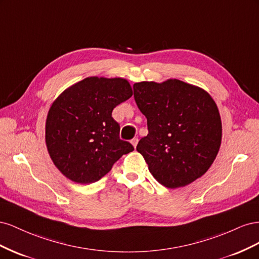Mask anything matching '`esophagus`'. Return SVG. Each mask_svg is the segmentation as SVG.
<instances>
[{"label":"esophagus","mask_w":259,"mask_h":259,"mask_svg":"<svg viewBox=\"0 0 259 259\" xmlns=\"http://www.w3.org/2000/svg\"><path fill=\"white\" fill-rule=\"evenodd\" d=\"M131 144L134 146V148H136V146H137V144H138V139L137 138H134V139H132L131 140Z\"/></svg>","instance_id":"obj_1"}]
</instances>
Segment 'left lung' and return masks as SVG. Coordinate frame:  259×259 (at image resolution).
Instances as JSON below:
<instances>
[{"instance_id":"8db88e82","label":"left lung","mask_w":259,"mask_h":259,"mask_svg":"<svg viewBox=\"0 0 259 259\" xmlns=\"http://www.w3.org/2000/svg\"><path fill=\"white\" fill-rule=\"evenodd\" d=\"M133 88L149 132L136 150L152 176L175 189L204 175L216 159L223 132L221 114L209 94L176 79L138 82Z\"/></svg>"}]
</instances>
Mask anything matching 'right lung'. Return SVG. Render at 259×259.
<instances>
[{
	"instance_id": "obj_1",
	"label": "right lung",
	"mask_w": 259,
	"mask_h": 259,
	"mask_svg": "<svg viewBox=\"0 0 259 259\" xmlns=\"http://www.w3.org/2000/svg\"><path fill=\"white\" fill-rule=\"evenodd\" d=\"M132 95L131 84L122 77L90 76L55 99L46 117L45 143L62 175L76 184L95 183L134 150L120 139V125L111 116Z\"/></svg>"
}]
</instances>
